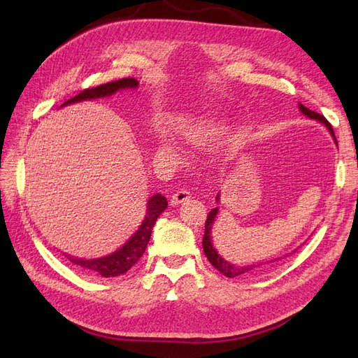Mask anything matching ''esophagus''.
Here are the masks:
<instances>
[{
  "mask_svg": "<svg viewBox=\"0 0 358 358\" xmlns=\"http://www.w3.org/2000/svg\"><path fill=\"white\" fill-rule=\"evenodd\" d=\"M189 197H191V192L188 191V189H185V188H180V189H178L175 194H173L171 196V204H180V203H183V201H187V200H189Z\"/></svg>",
  "mask_w": 358,
  "mask_h": 358,
  "instance_id": "esophagus-1",
  "label": "esophagus"
}]
</instances>
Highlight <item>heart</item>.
Returning a JSON list of instances; mask_svg holds the SVG:
<instances>
[{"instance_id": "b5f03b06", "label": "heart", "mask_w": 358, "mask_h": 358, "mask_svg": "<svg viewBox=\"0 0 358 358\" xmlns=\"http://www.w3.org/2000/svg\"><path fill=\"white\" fill-rule=\"evenodd\" d=\"M167 150H171V149H170V148H167Z\"/></svg>"}]
</instances>
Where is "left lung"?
Listing matches in <instances>:
<instances>
[{
	"label": "left lung",
	"instance_id": "left-lung-1",
	"mask_svg": "<svg viewBox=\"0 0 358 358\" xmlns=\"http://www.w3.org/2000/svg\"><path fill=\"white\" fill-rule=\"evenodd\" d=\"M299 109L301 110L303 115H306V116L310 117V119H317V121H320L321 124L326 125V127L329 128V131L331 133V136L334 137V133H333V128H331L330 122H329L327 119L324 117L322 115H320V113H317V112L309 110L308 107H305L303 104H299ZM334 140H336V138H334ZM216 200H220V197H216ZM216 215H218V208L212 209V210L208 213V220H206V224H204L203 251H204V255L208 257L210 264H212L216 270H218V272H221L224 276H227V278H236V276H241V275H245V273H254V272H257L258 268H262V267L267 266L268 263H275V262H278V259H280V257H279V258L268 259V262L255 263V264H249V266H243V267H242V266H233V264H230L229 262H225V259H224L218 252H216V249H215L213 245H212V236H210V233H212V225H213V222H215ZM285 257H287V255H284V258H285Z\"/></svg>",
	"mask_w": 358,
	"mask_h": 358
}]
</instances>
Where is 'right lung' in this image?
Wrapping results in <instances>:
<instances>
[{
  "label": "right lung",
  "instance_id": "1",
  "mask_svg": "<svg viewBox=\"0 0 358 358\" xmlns=\"http://www.w3.org/2000/svg\"><path fill=\"white\" fill-rule=\"evenodd\" d=\"M137 85H138V82L134 78L119 79L115 82L95 86V88L83 90L80 94L67 100L62 106L83 101V100L109 96L119 90L136 88ZM166 208H167V199L164 196H161V194H155L154 197H150L148 201V212H146V216H145L142 225H140V229L134 233L131 239H129L121 249H117L116 252L107 255V257H103V258H95V259L73 258L70 255L67 258L73 264L80 266L82 268L90 270V272L101 275L104 278H113V276L124 275L138 262L140 257L145 254V249L149 243L150 234H152L155 221L158 216L166 210Z\"/></svg>",
  "mask_w": 358,
  "mask_h": 358
}]
</instances>
